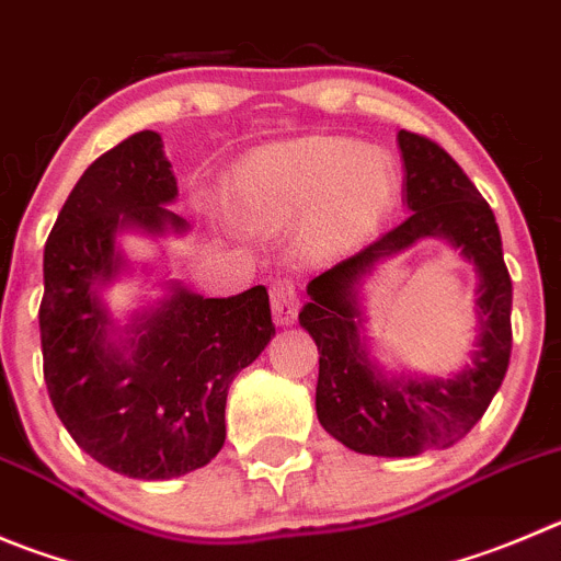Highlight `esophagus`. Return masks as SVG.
<instances>
[{
    "label": "esophagus",
    "instance_id": "1",
    "mask_svg": "<svg viewBox=\"0 0 561 561\" xmlns=\"http://www.w3.org/2000/svg\"><path fill=\"white\" fill-rule=\"evenodd\" d=\"M271 310H274V321L287 327L293 323L298 312V285L296 279H276L271 285Z\"/></svg>",
    "mask_w": 561,
    "mask_h": 561
}]
</instances>
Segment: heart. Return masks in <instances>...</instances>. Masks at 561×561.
Returning <instances> with one entry per match:
<instances>
[{"label":"heart","mask_w":561,"mask_h":561,"mask_svg":"<svg viewBox=\"0 0 561 561\" xmlns=\"http://www.w3.org/2000/svg\"><path fill=\"white\" fill-rule=\"evenodd\" d=\"M392 191L396 174L381 151L323 135L254 151L232 176L234 207L251 221H279L316 201L310 234L321 249H343L368 234Z\"/></svg>","instance_id":"obj_1"}]
</instances>
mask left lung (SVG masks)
Wrapping results in <instances>:
<instances>
[{
  "label": "left lung",
  "mask_w": 561,
  "mask_h": 561,
  "mask_svg": "<svg viewBox=\"0 0 561 561\" xmlns=\"http://www.w3.org/2000/svg\"><path fill=\"white\" fill-rule=\"evenodd\" d=\"M410 218L307 285L298 321L318 345L316 412L345 448L370 457H417L462 439L504 381L512 354V279L493 209L451 154L423 135L399 133ZM421 237H446L480 274V343L454 380H387L358 334V279L381 255Z\"/></svg>",
  "instance_id": "left-lung-1"
}]
</instances>
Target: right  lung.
Returning <instances> with one entry per match:
<instances>
[{
	"label": "right lung",
	"mask_w": 561,
	"mask_h": 561,
	"mask_svg": "<svg viewBox=\"0 0 561 561\" xmlns=\"http://www.w3.org/2000/svg\"><path fill=\"white\" fill-rule=\"evenodd\" d=\"M174 196L160 135H129L88 165L44 249L38 321L51 407L88 457L146 481L191 473L221 451L229 385L274 334L263 285L229 298L174 287L124 329L122 345L110 343L96 285L122 268L115 232L185 229L165 207Z\"/></svg>",
	"instance_id": "add662e5"
}]
</instances>
